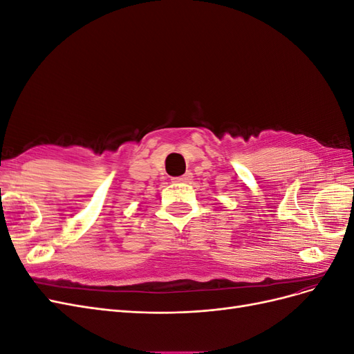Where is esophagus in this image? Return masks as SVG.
I'll return each instance as SVG.
<instances>
[{
  "mask_svg": "<svg viewBox=\"0 0 354 354\" xmlns=\"http://www.w3.org/2000/svg\"><path fill=\"white\" fill-rule=\"evenodd\" d=\"M173 180H174V183H189V181L192 180V173H186V174L176 177Z\"/></svg>",
  "mask_w": 354,
  "mask_h": 354,
  "instance_id": "34e87169",
  "label": "esophagus"
}]
</instances>
